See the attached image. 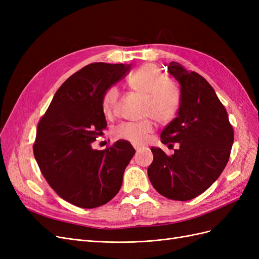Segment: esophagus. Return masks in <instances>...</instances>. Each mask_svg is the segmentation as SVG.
Wrapping results in <instances>:
<instances>
[{
	"label": "esophagus",
	"instance_id": "1",
	"mask_svg": "<svg viewBox=\"0 0 259 259\" xmlns=\"http://www.w3.org/2000/svg\"><path fill=\"white\" fill-rule=\"evenodd\" d=\"M134 148H135V150H136V152H138V151L140 150V147H138V146H136V145H134Z\"/></svg>",
	"mask_w": 259,
	"mask_h": 259
}]
</instances>
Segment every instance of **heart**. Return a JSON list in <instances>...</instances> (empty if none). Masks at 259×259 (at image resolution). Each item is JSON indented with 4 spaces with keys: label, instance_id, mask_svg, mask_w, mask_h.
<instances>
[{
    "label": "heart",
    "instance_id": "obj_1",
    "mask_svg": "<svg viewBox=\"0 0 259 259\" xmlns=\"http://www.w3.org/2000/svg\"><path fill=\"white\" fill-rule=\"evenodd\" d=\"M128 83L136 92L146 96L144 112L151 115L158 122L165 123L176 115L180 105V95L176 86L153 65H145L133 72ZM119 89L112 86L103 98V109L110 114L119 98ZM153 130L150 120L139 122H124L114 131L117 138L126 139L135 145H142L147 140L148 134Z\"/></svg>",
    "mask_w": 259,
    "mask_h": 259
}]
</instances>
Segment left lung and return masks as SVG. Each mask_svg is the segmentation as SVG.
Returning <instances> with one entry per match:
<instances>
[{"label": "left lung", "mask_w": 259, "mask_h": 259, "mask_svg": "<svg viewBox=\"0 0 259 259\" xmlns=\"http://www.w3.org/2000/svg\"><path fill=\"white\" fill-rule=\"evenodd\" d=\"M166 67L179 84L180 105L177 116L163 130L161 142L168 146L175 143L178 148L168 156L152 147L148 177L163 197L188 201L221 176L230 156L233 130L225 107L204 77L175 61Z\"/></svg>", "instance_id": "1"}]
</instances>
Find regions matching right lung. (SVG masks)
<instances>
[{
    "label": "right lung",
    "mask_w": 259,
    "mask_h": 259,
    "mask_svg": "<svg viewBox=\"0 0 259 259\" xmlns=\"http://www.w3.org/2000/svg\"><path fill=\"white\" fill-rule=\"evenodd\" d=\"M132 65L95 62L67 79L36 130L34 158L60 198L82 208L106 204L119 192L135 149L126 140L97 150L104 134L105 93L126 76Z\"/></svg>",
    "instance_id": "add662e5"
}]
</instances>
